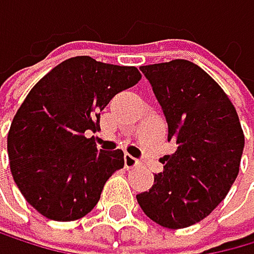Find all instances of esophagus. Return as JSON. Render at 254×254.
<instances>
[{
    "label": "esophagus",
    "instance_id": "obj_1",
    "mask_svg": "<svg viewBox=\"0 0 254 254\" xmlns=\"http://www.w3.org/2000/svg\"><path fill=\"white\" fill-rule=\"evenodd\" d=\"M124 165H126V169H136L138 165H140V160L135 159L133 156H130V154H126L124 157Z\"/></svg>",
    "mask_w": 254,
    "mask_h": 254
}]
</instances>
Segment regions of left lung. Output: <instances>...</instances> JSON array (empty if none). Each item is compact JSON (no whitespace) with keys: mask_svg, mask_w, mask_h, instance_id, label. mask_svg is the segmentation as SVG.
<instances>
[{"mask_svg":"<svg viewBox=\"0 0 254 254\" xmlns=\"http://www.w3.org/2000/svg\"><path fill=\"white\" fill-rule=\"evenodd\" d=\"M140 69L177 151L160 159L164 172L136 200L154 223L183 229L207 218L229 192L240 169L244 130L229 97L195 63L178 59Z\"/></svg>","mask_w":254,"mask_h":254,"instance_id":"1","label":"left lung"}]
</instances>
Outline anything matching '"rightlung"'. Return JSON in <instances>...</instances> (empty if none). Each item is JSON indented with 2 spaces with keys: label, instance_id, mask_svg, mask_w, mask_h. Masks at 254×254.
Masks as SVG:
<instances>
[{
  "label": "right lung",
  "instance_id": "1",
  "mask_svg": "<svg viewBox=\"0 0 254 254\" xmlns=\"http://www.w3.org/2000/svg\"><path fill=\"white\" fill-rule=\"evenodd\" d=\"M140 79L135 66L81 55L30 90L10 124L7 154L15 185L43 216L74 221L98 203L108 178L124 167V152L98 151L87 132L100 130V111Z\"/></svg>",
  "mask_w": 254,
  "mask_h": 254
}]
</instances>
